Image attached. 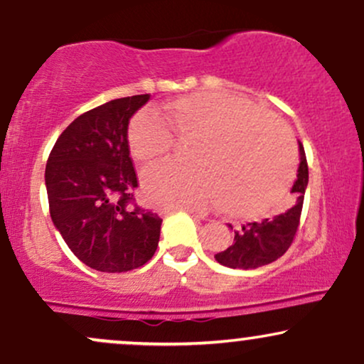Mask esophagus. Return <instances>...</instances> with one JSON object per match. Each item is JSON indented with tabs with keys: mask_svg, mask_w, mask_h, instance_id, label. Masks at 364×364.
I'll list each match as a JSON object with an SVG mask.
<instances>
[{
	"mask_svg": "<svg viewBox=\"0 0 364 364\" xmlns=\"http://www.w3.org/2000/svg\"><path fill=\"white\" fill-rule=\"evenodd\" d=\"M176 210H183V212H188V214H190L191 217H195V219H203V215L196 214V212H193V210H190V208H176Z\"/></svg>",
	"mask_w": 364,
	"mask_h": 364,
	"instance_id": "1",
	"label": "esophagus"
}]
</instances>
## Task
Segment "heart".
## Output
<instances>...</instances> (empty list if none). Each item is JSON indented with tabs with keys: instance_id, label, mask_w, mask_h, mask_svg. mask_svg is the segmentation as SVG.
Listing matches in <instances>:
<instances>
[{
	"instance_id": "obj_1",
	"label": "heart",
	"mask_w": 364,
	"mask_h": 364,
	"mask_svg": "<svg viewBox=\"0 0 364 364\" xmlns=\"http://www.w3.org/2000/svg\"><path fill=\"white\" fill-rule=\"evenodd\" d=\"M157 114L140 111L128 124L127 141L140 164L161 161L178 139L193 140L191 166L145 171L147 198L161 207L220 203L229 214L258 217L281 203L296 169L289 128L274 112L225 92H193L173 99Z\"/></svg>"
}]
</instances>
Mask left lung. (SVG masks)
<instances>
[{
	"instance_id": "obj_1",
	"label": "left lung",
	"mask_w": 364,
	"mask_h": 364,
	"mask_svg": "<svg viewBox=\"0 0 364 364\" xmlns=\"http://www.w3.org/2000/svg\"><path fill=\"white\" fill-rule=\"evenodd\" d=\"M308 185V162L304 147L299 144V168L298 179L292 186L291 193L294 202L279 215L263 219L260 223H248L241 225L240 231H235V243L224 252L215 255V260L220 265L231 269H258L269 265L281 258L289 250L294 241L296 232L301 219L304 190ZM232 229V225L229 224Z\"/></svg>"
}]
</instances>
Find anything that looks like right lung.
<instances>
[{
	"label": "right lung",
	"instance_id": "right-lung-1",
	"mask_svg": "<svg viewBox=\"0 0 364 364\" xmlns=\"http://www.w3.org/2000/svg\"><path fill=\"white\" fill-rule=\"evenodd\" d=\"M149 94L83 112L56 140L46 164L49 214L78 260L99 272H128L156 253L162 219L135 203L129 118Z\"/></svg>",
	"mask_w": 364,
	"mask_h": 364
}]
</instances>
